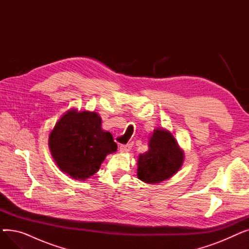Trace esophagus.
<instances>
[{
    "instance_id": "obj_1",
    "label": "esophagus",
    "mask_w": 249,
    "mask_h": 249,
    "mask_svg": "<svg viewBox=\"0 0 249 249\" xmlns=\"http://www.w3.org/2000/svg\"><path fill=\"white\" fill-rule=\"evenodd\" d=\"M119 149H120V152L127 153L130 151V149H131V144H122Z\"/></svg>"
}]
</instances>
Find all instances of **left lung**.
<instances>
[{"label":"left lung","instance_id":"left-lung-1","mask_svg":"<svg viewBox=\"0 0 249 249\" xmlns=\"http://www.w3.org/2000/svg\"><path fill=\"white\" fill-rule=\"evenodd\" d=\"M185 152L174 135L164 128H155L148 139V150L139 154L137 178L155 185L174 177L184 163Z\"/></svg>","mask_w":249,"mask_h":249}]
</instances>
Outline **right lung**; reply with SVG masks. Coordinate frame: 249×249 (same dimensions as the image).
Returning a JSON list of instances; mask_svg holds the SVG:
<instances>
[{"label": "right lung", "mask_w": 249, "mask_h": 249, "mask_svg": "<svg viewBox=\"0 0 249 249\" xmlns=\"http://www.w3.org/2000/svg\"><path fill=\"white\" fill-rule=\"evenodd\" d=\"M48 146L60 171L77 180L95 175L110 153L117 150L110 132L102 129L97 112L70 109L55 123Z\"/></svg>", "instance_id": "1"}]
</instances>
